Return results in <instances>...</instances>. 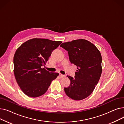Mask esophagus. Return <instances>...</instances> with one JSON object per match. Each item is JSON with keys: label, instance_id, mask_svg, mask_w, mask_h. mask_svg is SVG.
<instances>
[{"label": "esophagus", "instance_id": "esophagus-1", "mask_svg": "<svg viewBox=\"0 0 124 124\" xmlns=\"http://www.w3.org/2000/svg\"><path fill=\"white\" fill-rule=\"evenodd\" d=\"M59 76H60L61 78H64V77H65V75H63V74H61V73L59 74Z\"/></svg>", "mask_w": 124, "mask_h": 124}]
</instances>
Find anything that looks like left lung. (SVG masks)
<instances>
[{
  "instance_id": "obj_1",
  "label": "left lung",
  "mask_w": 124,
  "mask_h": 124,
  "mask_svg": "<svg viewBox=\"0 0 124 124\" xmlns=\"http://www.w3.org/2000/svg\"><path fill=\"white\" fill-rule=\"evenodd\" d=\"M60 47L68 51L70 62L77 66L75 78L67 76L70 84L64 88L65 92L75 101L85 99L93 93L101 74L100 52L95 45L84 39L63 43Z\"/></svg>"
}]
</instances>
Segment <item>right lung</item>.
I'll return each mask as SVG.
<instances>
[{"label": "right lung", "instance_id": "right-lung-1", "mask_svg": "<svg viewBox=\"0 0 124 124\" xmlns=\"http://www.w3.org/2000/svg\"><path fill=\"white\" fill-rule=\"evenodd\" d=\"M61 43L47 39L34 38L23 43L16 50L14 57V74L25 94L31 97L41 96L59 75L42 66L46 65L52 51Z\"/></svg>", "mask_w": 124, "mask_h": 124}]
</instances>
